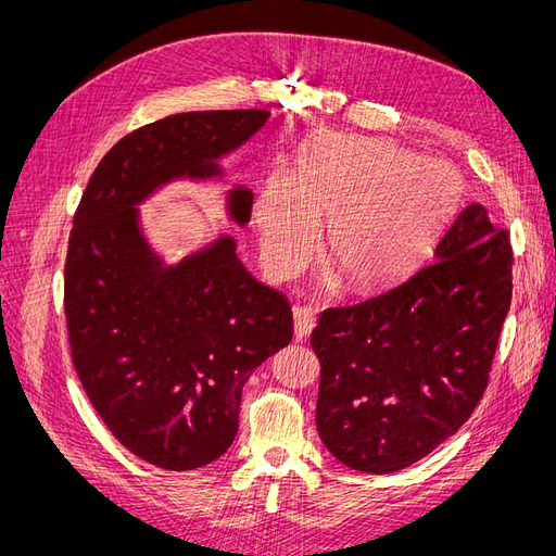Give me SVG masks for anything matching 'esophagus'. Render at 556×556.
<instances>
[{
	"label": "esophagus",
	"mask_w": 556,
	"mask_h": 556,
	"mask_svg": "<svg viewBox=\"0 0 556 556\" xmlns=\"http://www.w3.org/2000/svg\"><path fill=\"white\" fill-rule=\"evenodd\" d=\"M313 329H315V311L308 306H296L294 308V339L306 341Z\"/></svg>",
	"instance_id": "1"
}]
</instances>
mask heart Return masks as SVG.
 <instances>
[{"label": "heart", "mask_w": 556, "mask_h": 556, "mask_svg": "<svg viewBox=\"0 0 556 556\" xmlns=\"http://www.w3.org/2000/svg\"><path fill=\"white\" fill-rule=\"evenodd\" d=\"M462 178L452 164L419 157L392 141L325 134L296 174L274 172L255 199L264 255L290 274L317 243L352 290H368L406 274L457 208Z\"/></svg>", "instance_id": "heart-1"}]
</instances>
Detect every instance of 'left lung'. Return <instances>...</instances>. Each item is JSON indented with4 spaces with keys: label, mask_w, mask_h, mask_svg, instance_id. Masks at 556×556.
<instances>
[{
    "label": "left lung",
    "mask_w": 556,
    "mask_h": 556,
    "mask_svg": "<svg viewBox=\"0 0 556 556\" xmlns=\"http://www.w3.org/2000/svg\"><path fill=\"white\" fill-rule=\"evenodd\" d=\"M513 299V248L468 204L433 260L355 306L319 315L315 425L362 473H394L433 452L480 403Z\"/></svg>",
    "instance_id": "left-lung-1"
}]
</instances>
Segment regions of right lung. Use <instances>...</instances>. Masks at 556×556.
<instances>
[{
  "label": "right lung",
  "instance_id": "add662e5",
  "mask_svg": "<svg viewBox=\"0 0 556 556\" xmlns=\"http://www.w3.org/2000/svg\"><path fill=\"white\" fill-rule=\"evenodd\" d=\"M268 115L192 111L127 134L74 215L64 313L76 374L115 439L166 470L201 468L229 450L243 384L292 341V308L248 271L229 233L166 264L139 206L174 180L223 178L220 160ZM250 208V188L227 192L231 223L245 227Z\"/></svg>",
  "mask_w": 556,
  "mask_h": 556
}]
</instances>
